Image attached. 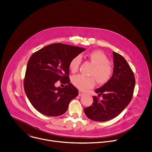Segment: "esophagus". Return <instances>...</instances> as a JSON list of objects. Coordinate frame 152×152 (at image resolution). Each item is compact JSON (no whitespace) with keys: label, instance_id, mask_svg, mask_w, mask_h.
<instances>
[{"label":"esophagus","instance_id":"esophagus-1","mask_svg":"<svg viewBox=\"0 0 152 152\" xmlns=\"http://www.w3.org/2000/svg\"><path fill=\"white\" fill-rule=\"evenodd\" d=\"M85 94L84 93V92H81V91H79V96H82L83 95H84Z\"/></svg>","mask_w":152,"mask_h":152}]
</instances>
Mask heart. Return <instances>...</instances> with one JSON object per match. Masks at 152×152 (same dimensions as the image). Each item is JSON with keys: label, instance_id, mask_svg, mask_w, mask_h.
Wrapping results in <instances>:
<instances>
[{"label": "heart", "instance_id": "heart-1", "mask_svg": "<svg viewBox=\"0 0 152 152\" xmlns=\"http://www.w3.org/2000/svg\"><path fill=\"white\" fill-rule=\"evenodd\" d=\"M87 57L95 65L91 75L95 77L99 84L107 83L112 75L113 71L112 68L109 65V59L106 55L101 50H94L87 54ZM80 61L81 60L79 56H76L71 60L69 64L71 72L73 73L77 72ZM72 81L74 86L81 90L92 88L95 85V80L94 77H87L82 75L74 76Z\"/></svg>", "mask_w": 152, "mask_h": 152}]
</instances>
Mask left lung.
Segmentation results:
<instances>
[{"mask_svg":"<svg viewBox=\"0 0 152 152\" xmlns=\"http://www.w3.org/2000/svg\"><path fill=\"white\" fill-rule=\"evenodd\" d=\"M114 69L112 77L103 86L95 90L94 103L84 109L86 116L96 122H106L118 115L130 103L135 87V77L126 60L113 52Z\"/></svg>","mask_w":152,"mask_h":152,"instance_id":"8db88e82","label":"left lung"}]
</instances>
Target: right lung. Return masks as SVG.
I'll list each match as a JSON object with an SVG mask.
<instances>
[{"label":"right lung","mask_w":152,"mask_h":152,"mask_svg":"<svg viewBox=\"0 0 152 152\" xmlns=\"http://www.w3.org/2000/svg\"><path fill=\"white\" fill-rule=\"evenodd\" d=\"M85 48L54 43L38 50L30 57L24 80V91L30 103L38 112L50 117L64 114L69 103L79 94L69 83V64ZM59 80L67 83L56 88Z\"/></svg>","instance_id":"right-lung-1"}]
</instances>
